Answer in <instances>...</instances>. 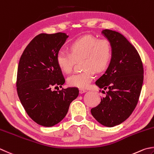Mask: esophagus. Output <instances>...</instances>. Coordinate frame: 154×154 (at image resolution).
I'll use <instances>...</instances> for the list:
<instances>
[{
	"mask_svg": "<svg viewBox=\"0 0 154 154\" xmlns=\"http://www.w3.org/2000/svg\"><path fill=\"white\" fill-rule=\"evenodd\" d=\"M79 92H80V94H83V93H85V92H86V91L85 89L80 88V89H79Z\"/></svg>",
	"mask_w": 154,
	"mask_h": 154,
	"instance_id": "34e87169",
	"label": "esophagus"
}]
</instances>
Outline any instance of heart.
<instances>
[{
    "mask_svg": "<svg viewBox=\"0 0 154 154\" xmlns=\"http://www.w3.org/2000/svg\"><path fill=\"white\" fill-rule=\"evenodd\" d=\"M69 54L60 51L56 62L64 73L71 72L75 61L82 60L81 66L84 71L74 74L67 79L68 85L80 88H86L94 78L95 71L100 72L109 67L111 62L112 48L106 39H99L91 35L78 37L68 46Z\"/></svg>",
    "mask_w": 154,
    "mask_h": 154,
    "instance_id": "heart-1",
    "label": "heart"
}]
</instances>
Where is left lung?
I'll return each instance as SVG.
<instances>
[{
    "label": "left lung",
    "mask_w": 154,
    "mask_h": 154,
    "mask_svg": "<svg viewBox=\"0 0 154 154\" xmlns=\"http://www.w3.org/2000/svg\"><path fill=\"white\" fill-rule=\"evenodd\" d=\"M102 33L111 42V62L96 82L104 97L91 109L98 123L114 127L125 121L137 106L143 82V67L137 50L122 34L105 29Z\"/></svg>",
    "instance_id": "left-lung-1"
}]
</instances>
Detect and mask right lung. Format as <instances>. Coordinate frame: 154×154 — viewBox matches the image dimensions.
<instances>
[{"instance_id":"right-lung-1","label":"right lung","mask_w":154,"mask_h":154,"mask_svg":"<svg viewBox=\"0 0 154 154\" xmlns=\"http://www.w3.org/2000/svg\"><path fill=\"white\" fill-rule=\"evenodd\" d=\"M68 37L60 32L40 33L27 45L19 60L17 94L27 115L42 126L60 123L79 94L75 87L52 91L65 82L56 56Z\"/></svg>"}]
</instances>
